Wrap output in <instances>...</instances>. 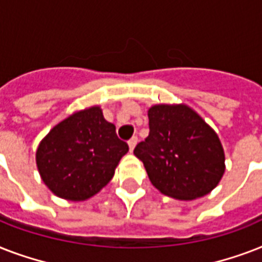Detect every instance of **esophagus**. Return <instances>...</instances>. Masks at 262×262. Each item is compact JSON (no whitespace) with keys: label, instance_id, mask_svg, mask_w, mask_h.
I'll list each match as a JSON object with an SVG mask.
<instances>
[{"label":"esophagus","instance_id":"obj_1","mask_svg":"<svg viewBox=\"0 0 262 262\" xmlns=\"http://www.w3.org/2000/svg\"><path fill=\"white\" fill-rule=\"evenodd\" d=\"M137 141H139V139H137V136H133L129 141H127V144H129V148H130V151H133L136 147V144H137Z\"/></svg>","mask_w":262,"mask_h":262}]
</instances>
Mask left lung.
<instances>
[{
  "label": "left lung",
  "mask_w": 262,
  "mask_h": 262,
  "mask_svg": "<svg viewBox=\"0 0 262 262\" xmlns=\"http://www.w3.org/2000/svg\"><path fill=\"white\" fill-rule=\"evenodd\" d=\"M149 135L135 148L152 185L163 194L194 200L223 177L224 152L213 129L187 106L158 104L148 110Z\"/></svg>",
  "instance_id": "1"
}]
</instances>
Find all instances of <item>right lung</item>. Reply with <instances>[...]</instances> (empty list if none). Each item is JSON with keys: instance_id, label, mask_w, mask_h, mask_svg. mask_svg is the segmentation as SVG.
I'll return each mask as SVG.
<instances>
[{"instance_id": "obj_1", "label": "right lung", "mask_w": 262, "mask_h": 262, "mask_svg": "<svg viewBox=\"0 0 262 262\" xmlns=\"http://www.w3.org/2000/svg\"><path fill=\"white\" fill-rule=\"evenodd\" d=\"M129 145L103 118L99 107H91L55 125L36 151L43 182L61 199L81 201L96 194L114 175Z\"/></svg>"}]
</instances>
